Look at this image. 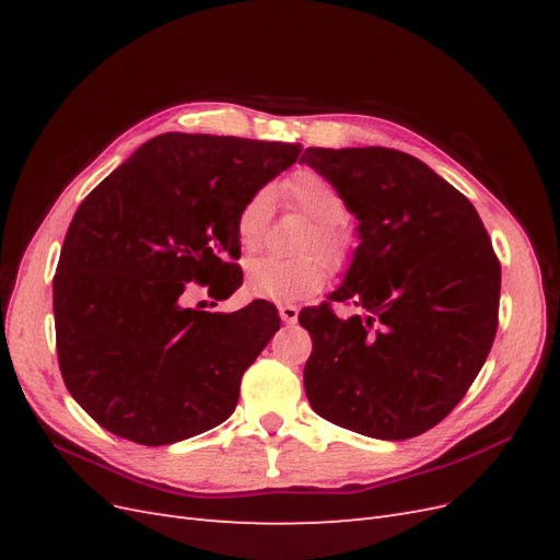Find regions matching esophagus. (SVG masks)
Here are the masks:
<instances>
[{
	"label": "esophagus",
	"mask_w": 560,
	"mask_h": 560,
	"mask_svg": "<svg viewBox=\"0 0 560 560\" xmlns=\"http://www.w3.org/2000/svg\"><path fill=\"white\" fill-rule=\"evenodd\" d=\"M278 313L282 317V322H287V325H294V322L299 319V308L292 306V303H278Z\"/></svg>",
	"instance_id": "obj_1"
}]
</instances>
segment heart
<instances>
[{
    "instance_id": "heart-1",
    "label": "heart",
    "mask_w": 560,
    "mask_h": 560,
    "mask_svg": "<svg viewBox=\"0 0 560 560\" xmlns=\"http://www.w3.org/2000/svg\"><path fill=\"white\" fill-rule=\"evenodd\" d=\"M280 191L290 198L294 206L313 219L315 226L308 235V247H317L334 264L346 261L350 252V233L341 224L348 212L343 194L336 186L315 171H296L287 179ZM270 210H273V198L270 191L261 189L252 194L245 206L235 217V235L243 252L259 249L266 238ZM329 268L317 254H303V257L284 259L276 254H261L252 259L245 268L247 290L254 296L270 301H299L317 292L327 282Z\"/></svg>"
}]
</instances>
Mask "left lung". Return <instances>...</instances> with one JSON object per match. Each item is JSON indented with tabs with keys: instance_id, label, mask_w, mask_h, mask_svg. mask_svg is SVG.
I'll use <instances>...</instances> for the list:
<instances>
[{
	"instance_id": "8db88e82",
	"label": "left lung",
	"mask_w": 560,
	"mask_h": 560,
	"mask_svg": "<svg viewBox=\"0 0 560 560\" xmlns=\"http://www.w3.org/2000/svg\"><path fill=\"white\" fill-rule=\"evenodd\" d=\"M343 194L358 241L327 303L303 308L313 338L303 387L338 428L399 442L444 420L498 331L500 264L471 202L416 156L311 147L301 159Z\"/></svg>"
}]
</instances>
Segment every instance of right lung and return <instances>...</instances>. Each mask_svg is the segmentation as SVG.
Instances as JSON below:
<instances>
[{
	"label": "right lung",
	"mask_w": 560,
	"mask_h": 560,
	"mask_svg": "<svg viewBox=\"0 0 560 560\" xmlns=\"http://www.w3.org/2000/svg\"><path fill=\"white\" fill-rule=\"evenodd\" d=\"M301 144L165 132L81 202L54 278L58 362L97 425L165 446L224 422L245 369L280 329L264 299L235 313L184 306L243 284L235 217ZM217 306V303H214Z\"/></svg>",
	"instance_id": "add662e5"
}]
</instances>
